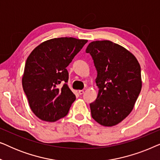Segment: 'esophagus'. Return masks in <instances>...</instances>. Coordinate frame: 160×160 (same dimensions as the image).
I'll list each match as a JSON object with an SVG mask.
<instances>
[{"label":"esophagus","mask_w":160,"mask_h":160,"mask_svg":"<svg viewBox=\"0 0 160 160\" xmlns=\"http://www.w3.org/2000/svg\"><path fill=\"white\" fill-rule=\"evenodd\" d=\"M84 90H78V93H79V95H82L84 93Z\"/></svg>","instance_id":"obj_1"}]
</instances>
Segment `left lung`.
<instances>
[{
  "instance_id": "8db88e82",
  "label": "left lung",
  "mask_w": 160,
  "mask_h": 160,
  "mask_svg": "<svg viewBox=\"0 0 160 160\" xmlns=\"http://www.w3.org/2000/svg\"><path fill=\"white\" fill-rule=\"evenodd\" d=\"M98 72V95L90 103L92 117L105 127L120 123L132 111L142 87L141 66L125 48L111 41L89 43Z\"/></svg>"
}]
</instances>
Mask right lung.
Returning <instances> with one entry per match:
<instances>
[{"label":"right lung","mask_w":160,"mask_h":160,"mask_svg":"<svg viewBox=\"0 0 160 160\" xmlns=\"http://www.w3.org/2000/svg\"><path fill=\"white\" fill-rule=\"evenodd\" d=\"M87 42L71 37L52 38L28 56L22 83L30 109L40 119L53 122L68 114L76 96L67 84L66 68Z\"/></svg>","instance_id":"obj_1"}]
</instances>
